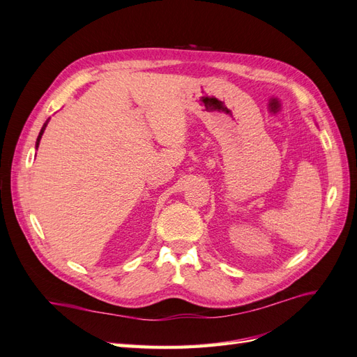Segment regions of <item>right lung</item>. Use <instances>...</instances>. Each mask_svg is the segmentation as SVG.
Here are the masks:
<instances>
[{
  "label": "right lung",
  "instance_id": "1",
  "mask_svg": "<svg viewBox=\"0 0 357 357\" xmlns=\"http://www.w3.org/2000/svg\"><path fill=\"white\" fill-rule=\"evenodd\" d=\"M47 122H49V119L46 121V123L43 125V128H41V131H40V134H38V138H37V143H36V147H38V144H40V139H41V135H43V132H45V129H46V126H47Z\"/></svg>",
  "mask_w": 357,
  "mask_h": 357
}]
</instances>
